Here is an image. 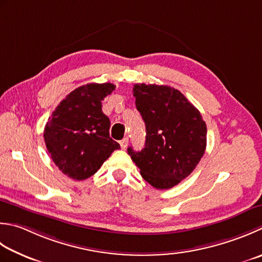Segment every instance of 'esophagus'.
Returning a JSON list of instances; mask_svg holds the SVG:
<instances>
[{
  "instance_id": "obj_1",
  "label": "esophagus",
  "mask_w": 262,
  "mask_h": 262,
  "mask_svg": "<svg viewBox=\"0 0 262 262\" xmlns=\"http://www.w3.org/2000/svg\"><path fill=\"white\" fill-rule=\"evenodd\" d=\"M119 144H120L121 148H126V147H127V144H128V138H127V137L122 138V140L119 142Z\"/></svg>"
}]
</instances>
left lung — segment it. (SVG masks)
Returning a JSON list of instances; mask_svg holds the SVG:
<instances>
[{
	"instance_id": "1",
	"label": "left lung",
	"mask_w": 262,
	"mask_h": 262,
	"mask_svg": "<svg viewBox=\"0 0 262 262\" xmlns=\"http://www.w3.org/2000/svg\"><path fill=\"white\" fill-rule=\"evenodd\" d=\"M137 110L145 122V147L127 148L142 177L159 189L171 188L195 169L207 146V125L184 94L166 85L136 84Z\"/></svg>"
}]
</instances>
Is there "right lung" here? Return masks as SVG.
Returning a JSON list of instances; mask_svg holds the SVG:
<instances>
[{
	"label": "right lung",
	"instance_id": "1",
	"mask_svg": "<svg viewBox=\"0 0 262 262\" xmlns=\"http://www.w3.org/2000/svg\"><path fill=\"white\" fill-rule=\"evenodd\" d=\"M111 83L86 84L60 102L44 128L53 162L64 175L84 181L99 170L120 145L109 135L110 120L102 100L115 91Z\"/></svg>",
	"mask_w": 262,
	"mask_h": 262
}]
</instances>
